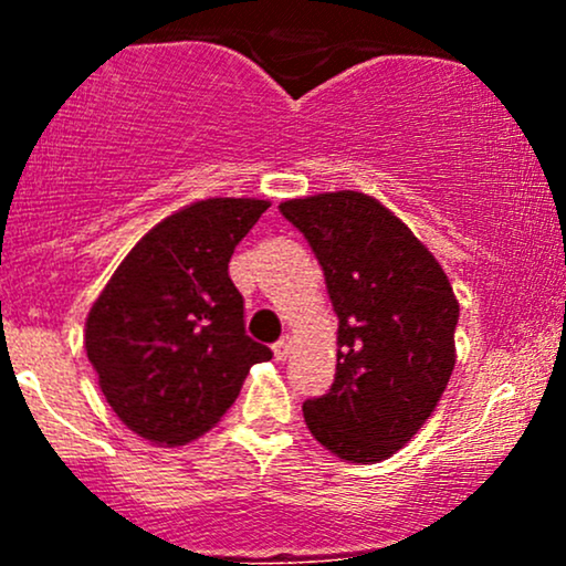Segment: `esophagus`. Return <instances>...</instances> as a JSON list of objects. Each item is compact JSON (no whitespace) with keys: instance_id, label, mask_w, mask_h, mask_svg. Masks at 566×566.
Segmentation results:
<instances>
[{"instance_id":"34e87169","label":"esophagus","mask_w":566,"mask_h":566,"mask_svg":"<svg viewBox=\"0 0 566 566\" xmlns=\"http://www.w3.org/2000/svg\"><path fill=\"white\" fill-rule=\"evenodd\" d=\"M290 346H292L290 337H282V340L274 343V356H276V361H284V359H287Z\"/></svg>"}]
</instances>
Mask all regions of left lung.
<instances>
[{
  "mask_svg": "<svg viewBox=\"0 0 566 566\" xmlns=\"http://www.w3.org/2000/svg\"><path fill=\"white\" fill-rule=\"evenodd\" d=\"M337 314L335 382L303 405L308 431L350 463H380L431 418L454 369L460 305L428 247L378 199H290Z\"/></svg>",
  "mask_w": 566,
  "mask_h": 566,
  "instance_id": "left-lung-1",
  "label": "left lung"
}]
</instances>
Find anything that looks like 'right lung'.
Listing matches in <instances>:
<instances>
[{"instance_id": "add662e5", "label": "right lung", "mask_w": 566, "mask_h": 566, "mask_svg": "<svg viewBox=\"0 0 566 566\" xmlns=\"http://www.w3.org/2000/svg\"><path fill=\"white\" fill-rule=\"evenodd\" d=\"M271 207L265 199H201L154 226L87 314L84 348L116 418L154 444L210 431L271 348L244 333V301L229 261Z\"/></svg>"}]
</instances>
